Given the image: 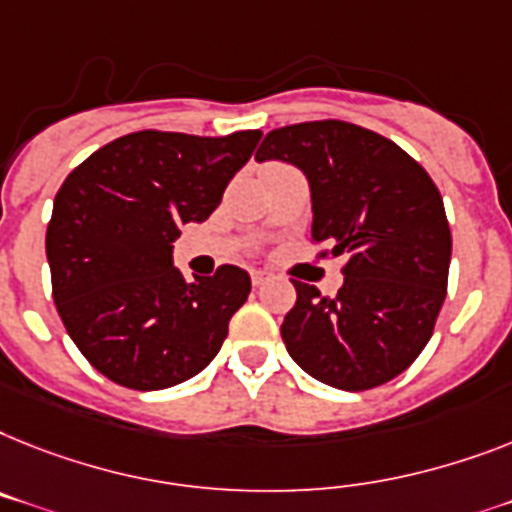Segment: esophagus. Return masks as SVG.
Instances as JSON below:
<instances>
[{"instance_id": "1", "label": "esophagus", "mask_w": 512, "mask_h": 512, "mask_svg": "<svg viewBox=\"0 0 512 512\" xmlns=\"http://www.w3.org/2000/svg\"><path fill=\"white\" fill-rule=\"evenodd\" d=\"M274 274L269 272V269H253L251 272V280H253V285L256 287H261V285H266V282L272 280Z\"/></svg>"}]
</instances>
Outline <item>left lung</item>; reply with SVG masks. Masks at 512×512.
Masks as SVG:
<instances>
[{
	"instance_id": "left-lung-1",
	"label": "left lung",
	"mask_w": 512,
	"mask_h": 512,
	"mask_svg": "<svg viewBox=\"0 0 512 512\" xmlns=\"http://www.w3.org/2000/svg\"><path fill=\"white\" fill-rule=\"evenodd\" d=\"M256 159L308 175L319 259L345 253L327 298L293 280L298 301L282 340L298 366L337 390L361 392L403 374L426 348L447 295L453 235L429 172L390 138L345 120L266 133Z\"/></svg>"
}]
</instances>
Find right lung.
Returning a JSON list of instances; mask_svg holds the SVG:
<instances>
[{
  "label": "right lung",
  "instance_id": "right-lung-1",
  "mask_svg": "<svg viewBox=\"0 0 512 512\" xmlns=\"http://www.w3.org/2000/svg\"><path fill=\"white\" fill-rule=\"evenodd\" d=\"M259 138L138 130L94 151L57 190L46 227L57 314L114 384L164 390L222 348L251 277L222 264L188 282L172 266V240L180 225L209 219Z\"/></svg>",
  "mask_w": 512,
  "mask_h": 512
}]
</instances>
